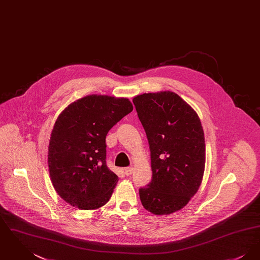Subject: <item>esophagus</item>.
<instances>
[{
	"label": "esophagus",
	"mask_w": 260,
	"mask_h": 260,
	"mask_svg": "<svg viewBox=\"0 0 260 260\" xmlns=\"http://www.w3.org/2000/svg\"><path fill=\"white\" fill-rule=\"evenodd\" d=\"M124 173L125 175H131L132 173H134V169L133 168H125V169H124Z\"/></svg>",
	"instance_id": "34e87169"
}]
</instances>
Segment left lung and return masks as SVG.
Returning a JSON list of instances; mask_svg holds the SVG:
<instances>
[{
    "label": "left lung",
    "instance_id": "1",
    "mask_svg": "<svg viewBox=\"0 0 260 260\" xmlns=\"http://www.w3.org/2000/svg\"><path fill=\"white\" fill-rule=\"evenodd\" d=\"M151 152L152 180L139 189L142 206L156 215L181 210L197 193L206 162L198 114L172 91L133 99Z\"/></svg>",
    "mask_w": 260,
    "mask_h": 260
}]
</instances>
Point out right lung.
I'll use <instances>...</instances> for the list:
<instances>
[{"label":"right lung","instance_id":"right-lung-1","mask_svg":"<svg viewBox=\"0 0 260 260\" xmlns=\"http://www.w3.org/2000/svg\"><path fill=\"white\" fill-rule=\"evenodd\" d=\"M127 99L87 95L68 105L50 135L48 164L56 193L80 210H96L111 198L118 176L107 168L108 132L133 111Z\"/></svg>","mask_w":260,"mask_h":260}]
</instances>
